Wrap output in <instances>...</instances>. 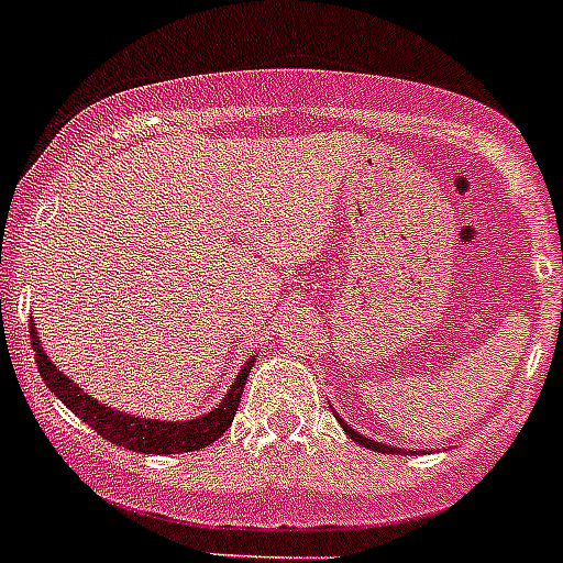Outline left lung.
Returning <instances> with one entry per match:
<instances>
[{
	"label": "left lung",
	"instance_id": "8db88e82",
	"mask_svg": "<svg viewBox=\"0 0 563 563\" xmlns=\"http://www.w3.org/2000/svg\"><path fill=\"white\" fill-rule=\"evenodd\" d=\"M338 420H341V417H338ZM341 426H343V420H341ZM343 431H346V434L352 437V440L357 442V445H363V449H372V451H380V454H386V451H397V449H389V445H383V442H375V440H369V437H363V434H357V431H352L350 426H343ZM402 454H406V451H402Z\"/></svg>",
	"mask_w": 563,
	"mask_h": 563
}]
</instances>
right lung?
Wrapping results in <instances>:
<instances>
[{"instance_id":"1","label":"right lung","mask_w":563,"mask_h":563,"mask_svg":"<svg viewBox=\"0 0 563 563\" xmlns=\"http://www.w3.org/2000/svg\"><path fill=\"white\" fill-rule=\"evenodd\" d=\"M30 338H33V352H36V366L42 372V380L47 383V389L58 397V400L67 406L73 415L81 417L89 429H96L103 440L114 442V445H123L129 451H137V454H188V451H200L206 445H211L213 440H220L228 429H231L233 415L239 409V400H242V389H245L247 372H251L253 361L247 366H242V372L233 380L231 391L222 400L220 409L208 411L206 417H197V420L188 422H157V420H141V417L123 415V411H112L109 406L98 402L96 397H89L87 391H81L76 383L69 380L67 375L49 363V357L44 355L42 343H38L36 327L30 324Z\"/></svg>"}]
</instances>
